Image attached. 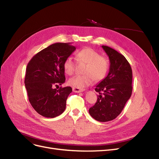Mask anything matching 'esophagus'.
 Masks as SVG:
<instances>
[{"mask_svg": "<svg viewBox=\"0 0 159 159\" xmlns=\"http://www.w3.org/2000/svg\"><path fill=\"white\" fill-rule=\"evenodd\" d=\"M72 89H73V91L75 93H80V92H81V91H84V90L83 89H80V88H72Z\"/></svg>", "mask_w": 159, "mask_h": 159, "instance_id": "obj_1", "label": "esophagus"}]
</instances>
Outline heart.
I'll return each mask as SVG.
<instances>
[{
  "mask_svg": "<svg viewBox=\"0 0 159 159\" xmlns=\"http://www.w3.org/2000/svg\"><path fill=\"white\" fill-rule=\"evenodd\" d=\"M77 60L80 63L85 64L83 70L84 74L77 75L70 79L68 83L73 88L83 89L92 84L93 81H99L106 75L109 63L108 60L101 56L98 52L85 48L76 54ZM63 68L65 73L69 75H73L75 71V62L73 57L69 56L64 61Z\"/></svg>",
  "mask_w": 159,
  "mask_h": 159,
  "instance_id": "heart-1",
  "label": "heart"
}]
</instances>
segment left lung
Masks as SVG:
<instances>
[{
  "label": "left lung",
  "instance_id": "8db88e82",
  "mask_svg": "<svg viewBox=\"0 0 159 159\" xmlns=\"http://www.w3.org/2000/svg\"><path fill=\"white\" fill-rule=\"evenodd\" d=\"M109 56V74L95 90L99 93L95 104L89 108L90 115L100 122L115 119L121 113L132 94V69L125 56L107 46H102Z\"/></svg>",
  "mask_w": 159,
  "mask_h": 159
}]
</instances>
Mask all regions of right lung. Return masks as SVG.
<instances>
[{
	"label": "right lung",
	"mask_w": 159,
	"mask_h": 159,
	"mask_svg": "<svg viewBox=\"0 0 159 159\" xmlns=\"http://www.w3.org/2000/svg\"><path fill=\"white\" fill-rule=\"evenodd\" d=\"M75 50L70 43H55L37 53L28 62L25 80L28 100L43 117L54 118L66 109L72 89L60 85L66 81L64 61Z\"/></svg>",
	"instance_id": "add662e5"
}]
</instances>
